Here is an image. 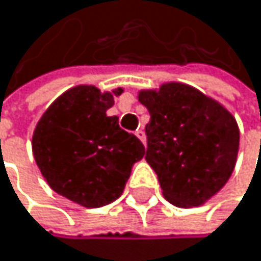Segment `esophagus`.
<instances>
[{
  "instance_id": "obj_1",
  "label": "esophagus",
  "mask_w": 261,
  "mask_h": 261,
  "mask_svg": "<svg viewBox=\"0 0 261 261\" xmlns=\"http://www.w3.org/2000/svg\"><path fill=\"white\" fill-rule=\"evenodd\" d=\"M136 136L139 138V141L144 144V146H146V133H144V129H138V132H136Z\"/></svg>"
}]
</instances>
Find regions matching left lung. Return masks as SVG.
<instances>
[{
    "mask_svg": "<svg viewBox=\"0 0 261 261\" xmlns=\"http://www.w3.org/2000/svg\"><path fill=\"white\" fill-rule=\"evenodd\" d=\"M147 108L146 160L166 200L177 207L201 206L230 179L239 150L236 119L196 88L168 82L141 90Z\"/></svg>",
    "mask_w": 261,
    "mask_h": 261,
    "instance_id": "obj_1",
    "label": "left lung"
}]
</instances>
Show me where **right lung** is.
I'll list each match as a JSON object with an SVG mask.
<instances>
[{
    "label": "right lung",
    "mask_w": 261,
    "mask_h": 261,
    "mask_svg": "<svg viewBox=\"0 0 261 261\" xmlns=\"http://www.w3.org/2000/svg\"><path fill=\"white\" fill-rule=\"evenodd\" d=\"M123 88L99 92L77 85L60 95L33 133V155L58 195L84 207H101L122 195L132 168L146 149L106 111Z\"/></svg>",
    "instance_id": "obj_1"
}]
</instances>
